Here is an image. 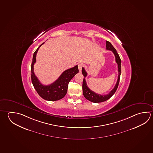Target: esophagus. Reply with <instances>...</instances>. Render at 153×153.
<instances>
[{
  "instance_id": "34e87169",
  "label": "esophagus",
  "mask_w": 153,
  "mask_h": 153,
  "mask_svg": "<svg viewBox=\"0 0 153 153\" xmlns=\"http://www.w3.org/2000/svg\"><path fill=\"white\" fill-rule=\"evenodd\" d=\"M83 66V65L82 64V63H79V64H78V69H79V72L81 71V70H82V69Z\"/></svg>"
}]
</instances>
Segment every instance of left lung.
Instances as JSON below:
<instances>
[{
  "label": "left lung",
  "instance_id": "8db88e82",
  "mask_svg": "<svg viewBox=\"0 0 153 153\" xmlns=\"http://www.w3.org/2000/svg\"><path fill=\"white\" fill-rule=\"evenodd\" d=\"M106 49L111 51L114 54L115 57V61L118 64V80L117 82V83L115 84L114 88H113L111 91H110L109 94H105V95H101L99 94H97L95 93L94 91L91 90L90 88H88V86H87L86 82L85 77L87 76V73L86 72L85 69L84 68H82V74L84 76V79L83 81V85H82V88H83V94L84 97L86 99H88L89 101L93 102H105L108 99H110L111 97L114 94L117 89L118 88V85L119 83V80H120V78L121 75V61L120 58L119 56V54L117 53V51L113 46L112 45V44L110 43V42L106 41Z\"/></svg>",
  "mask_w": 153,
  "mask_h": 153
}]
</instances>
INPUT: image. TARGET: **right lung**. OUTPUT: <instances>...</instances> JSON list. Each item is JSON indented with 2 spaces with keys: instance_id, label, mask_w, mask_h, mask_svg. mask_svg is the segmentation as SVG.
Instances as JSON below:
<instances>
[{
  "instance_id": "add662e5",
  "label": "right lung",
  "mask_w": 153,
  "mask_h": 153,
  "mask_svg": "<svg viewBox=\"0 0 153 153\" xmlns=\"http://www.w3.org/2000/svg\"><path fill=\"white\" fill-rule=\"evenodd\" d=\"M41 44L33 54L31 65V79L33 85L39 96L43 99L48 101H56L62 99L67 92L68 84L76 74L79 71L78 65L65 70L59 78L54 83L48 85L42 84L34 73V65L36 62V56Z\"/></svg>"
}]
</instances>
